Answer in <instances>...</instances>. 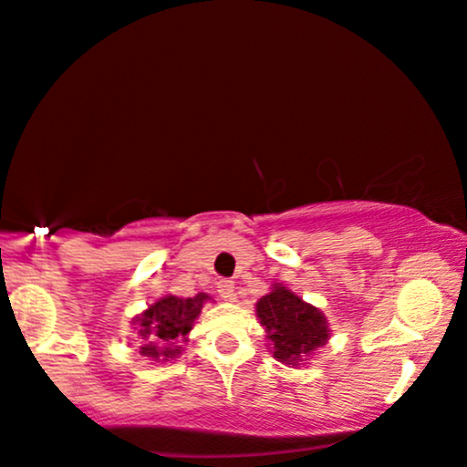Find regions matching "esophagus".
<instances>
[{
  "instance_id": "34e87169",
  "label": "esophagus",
  "mask_w": 467,
  "mask_h": 467,
  "mask_svg": "<svg viewBox=\"0 0 467 467\" xmlns=\"http://www.w3.org/2000/svg\"><path fill=\"white\" fill-rule=\"evenodd\" d=\"M217 292H220V296L223 298V301H233L234 284L230 282V279H220V282H217Z\"/></svg>"
}]
</instances>
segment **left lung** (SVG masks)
<instances>
[{"label":"left lung","instance_id":"8db88e82","mask_svg":"<svg viewBox=\"0 0 467 467\" xmlns=\"http://www.w3.org/2000/svg\"><path fill=\"white\" fill-rule=\"evenodd\" d=\"M256 316L265 327L266 339L271 341L273 357L279 363L298 365L328 341L327 316L284 284H275L269 295L260 298Z\"/></svg>","mask_w":467,"mask_h":467}]
</instances>
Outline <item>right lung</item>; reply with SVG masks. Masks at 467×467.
<instances>
[{"mask_svg": "<svg viewBox=\"0 0 467 467\" xmlns=\"http://www.w3.org/2000/svg\"><path fill=\"white\" fill-rule=\"evenodd\" d=\"M209 295L198 292L196 296H175L166 295L149 306L140 316H136L134 325L139 327V335L145 339L140 346L142 357L164 363V360L177 358L182 354L179 341H185L192 325L201 314Z\"/></svg>", "mask_w": 467, "mask_h": 467, "instance_id": "right-lung-1", "label": "right lung"}]
</instances>
